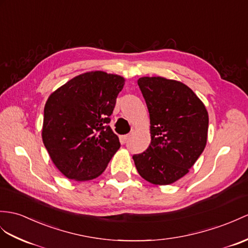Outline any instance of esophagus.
I'll use <instances>...</instances> for the list:
<instances>
[{"label":"esophagus","mask_w":248,"mask_h":248,"mask_svg":"<svg viewBox=\"0 0 248 248\" xmlns=\"http://www.w3.org/2000/svg\"><path fill=\"white\" fill-rule=\"evenodd\" d=\"M129 137H130V135L121 136V137H120V140H121V142H122V143H126V142H127L128 139H129Z\"/></svg>","instance_id":"1"}]
</instances>
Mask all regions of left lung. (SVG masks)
<instances>
[{
    "label": "left lung",
    "mask_w": 248,
    "mask_h": 248,
    "mask_svg": "<svg viewBox=\"0 0 248 248\" xmlns=\"http://www.w3.org/2000/svg\"><path fill=\"white\" fill-rule=\"evenodd\" d=\"M150 119V142L132 159L139 174L155 185L172 184L188 173L206 146L208 112L180 81L162 77L138 80Z\"/></svg>",
    "instance_id": "8db88e82"
}]
</instances>
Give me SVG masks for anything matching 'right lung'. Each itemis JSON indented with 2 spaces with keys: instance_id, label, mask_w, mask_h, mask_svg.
Returning <instances> with one entry per match:
<instances>
[{
  "instance_id": "obj_1",
  "label": "right lung",
  "mask_w": 248,
  "mask_h": 248,
  "mask_svg": "<svg viewBox=\"0 0 248 248\" xmlns=\"http://www.w3.org/2000/svg\"><path fill=\"white\" fill-rule=\"evenodd\" d=\"M125 78L88 71L49 95L44 107L42 139L53 164L66 178H98L120 148L110 116Z\"/></svg>"
}]
</instances>
